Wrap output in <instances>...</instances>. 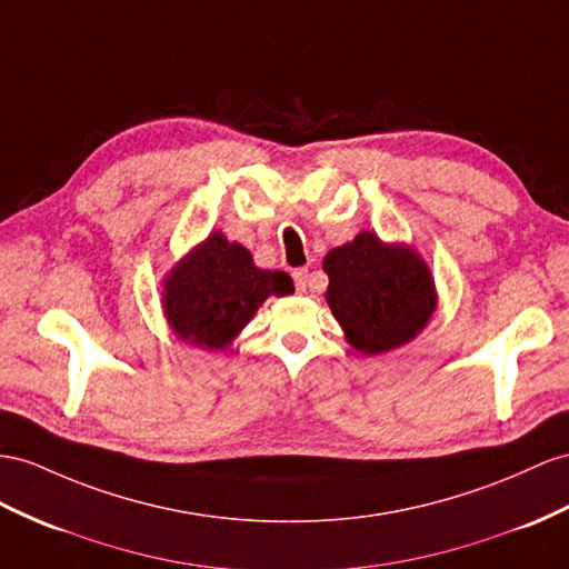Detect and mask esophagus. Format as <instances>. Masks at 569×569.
I'll return each instance as SVG.
<instances>
[{"instance_id":"1","label":"esophagus","mask_w":569,"mask_h":569,"mask_svg":"<svg viewBox=\"0 0 569 569\" xmlns=\"http://www.w3.org/2000/svg\"><path fill=\"white\" fill-rule=\"evenodd\" d=\"M293 281H296L298 293H305V290H308V269H296Z\"/></svg>"}]
</instances>
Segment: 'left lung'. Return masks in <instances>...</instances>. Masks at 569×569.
<instances>
[{
	"label": "left lung",
	"mask_w": 569,
	"mask_h": 569,
	"mask_svg": "<svg viewBox=\"0 0 569 569\" xmlns=\"http://www.w3.org/2000/svg\"><path fill=\"white\" fill-rule=\"evenodd\" d=\"M325 300L346 341L362 356L411 343L437 310L428 261L406 242H385L377 232L358 236L327 252Z\"/></svg>",
	"instance_id": "left-lung-1"
}]
</instances>
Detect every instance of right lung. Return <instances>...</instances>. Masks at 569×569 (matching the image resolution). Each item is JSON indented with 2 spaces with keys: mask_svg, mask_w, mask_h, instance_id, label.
Returning <instances> with one entry per match:
<instances>
[{
  "mask_svg": "<svg viewBox=\"0 0 569 569\" xmlns=\"http://www.w3.org/2000/svg\"><path fill=\"white\" fill-rule=\"evenodd\" d=\"M293 293L286 271L259 269L252 252L221 230L194 244L160 281L170 331L201 351H226L271 296Z\"/></svg>",
  "mask_w": 569,
  "mask_h": 569,
  "instance_id": "obj_1",
  "label": "right lung"
}]
</instances>
